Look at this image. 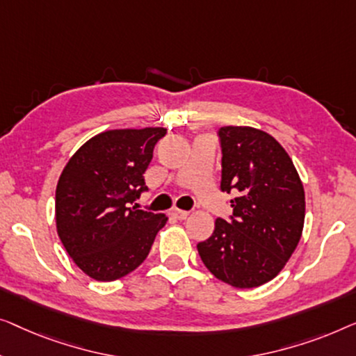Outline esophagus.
Listing matches in <instances>:
<instances>
[{"instance_id": "esophagus-1", "label": "esophagus", "mask_w": 356, "mask_h": 356, "mask_svg": "<svg viewBox=\"0 0 356 356\" xmlns=\"http://www.w3.org/2000/svg\"><path fill=\"white\" fill-rule=\"evenodd\" d=\"M171 214L176 219H187L188 218V211H184V209H172Z\"/></svg>"}]
</instances>
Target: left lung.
I'll return each instance as SVG.
<instances>
[{
    "mask_svg": "<svg viewBox=\"0 0 356 356\" xmlns=\"http://www.w3.org/2000/svg\"><path fill=\"white\" fill-rule=\"evenodd\" d=\"M221 190L234 193L230 221L218 218L214 232L197 245L213 276L237 289L269 282L302 237L305 192L292 159L271 135L253 127L218 130Z\"/></svg>",
    "mask_w": 356,
    "mask_h": 356,
    "instance_id": "1",
    "label": "left lung"
}]
</instances>
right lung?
Wrapping results in <instances>:
<instances>
[{"instance_id": "add662e5", "label": "right lung", "mask_w": 356, "mask_h": 356, "mask_svg": "<svg viewBox=\"0 0 356 356\" xmlns=\"http://www.w3.org/2000/svg\"><path fill=\"white\" fill-rule=\"evenodd\" d=\"M163 127L118 129L95 135L64 168L56 187V229L82 271L109 282L148 257L168 216L138 209L143 174Z\"/></svg>"}]
</instances>
